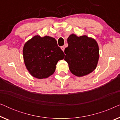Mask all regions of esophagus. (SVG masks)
Instances as JSON below:
<instances>
[{
	"label": "esophagus",
	"mask_w": 120,
	"mask_h": 120,
	"mask_svg": "<svg viewBox=\"0 0 120 120\" xmlns=\"http://www.w3.org/2000/svg\"><path fill=\"white\" fill-rule=\"evenodd\" d=\"M60 48H61V49L63 51H64L65 47H64V46H61V47H60Z\"/></svg>",
	"instance_id": "34e87169"
}]
</instances>
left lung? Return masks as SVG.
<instances>
[{
    "instance_id": "obj_1",
    "label": "left lung",
    "mask_w": 120,
    "mask_h": 120,
    "mask_svg": "<svg viewBox=\"0 0 120 120\" xmlns=\"http://www.w3.org/2000/svg\"><path fill=\"white\" fill-rule=\"evenodd\" d=\"M64 60L70 71L77 76H82L96 69L99 60V47L96 41L86 35L71 34L67 39Z\"/></svg>"
}]
</instances>
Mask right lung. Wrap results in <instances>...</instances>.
Here are the masks:
<instances>
[{
	"label": "right lung",
	"instance_id": "right-lung-1",
	"mask_svg": "<svg viewBox=\"0 0 120 120\" xmlns=\"http://www.w3.org/2000/svg\"><path fill=\"white\" fill-rule=\"evenodd\" d=\"M26 67L33 76L47 78L53 74L58 60L64 53L53 38L36 35L24 44L23 49Z\"/></svg>",
	"mask_w": 120,
	"mask_h": 120
}]
</instances>
